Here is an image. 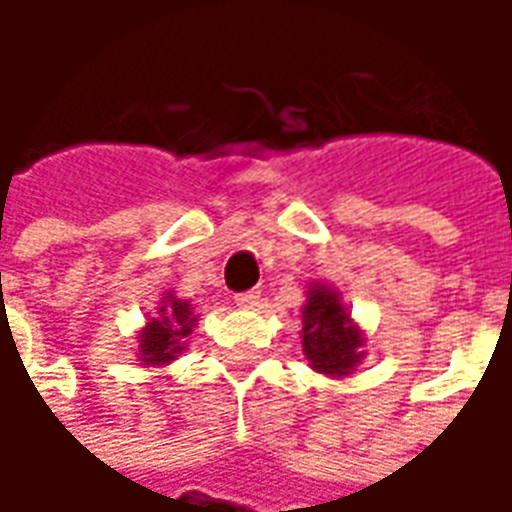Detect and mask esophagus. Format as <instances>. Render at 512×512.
<instances>
[{
  "label": "esophagus",
  "instance_id": "34e87169",
  "mask_svg": "<svg viewBox=\"0 0 512 512\" xmlns=\"http://www.w3.org/2000/svg\"><path fill=\"white\" fill-rule=\"evenodd\" d=\"M235 304H238V307H244V310H255L257 304H260V290H246V293H238V296H235Z\"/></svg>",
  "mask_w": 512,
  "mask_h": 512
}]
</instances>
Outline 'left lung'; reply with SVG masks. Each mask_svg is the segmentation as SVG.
<instances>
[{
    "mask_svg": "<svg viewBox=\"0 0 512 512\" xmlns=\"http://www.w3.org/2000/svg\"><path fill=\"white\" fill-rule=\"evenodd\" d=\"M301 321V351L315 373L332 378L351 376L365 359V332L354 323L340 293L326 282L310 285Z\"/></svg>",
    "mask_w": 512,
    "mask_h": 512,
    "instance_id": "obj_1",
    "label": "left lung"
}]
</instances>
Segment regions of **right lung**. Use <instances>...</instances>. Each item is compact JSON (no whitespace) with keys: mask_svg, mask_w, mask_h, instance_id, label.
I'll list each match as a JSON object with an SVG mask.
<instances>
[{"mask_svg":"<svg viewBox=\"0 0 512 512\" xmlns=\"http://www.w3.org/2000/svg\"><path fill=\"white\" fill-rule=\"evenodd\" d=\"M197 326V312L189 299L175 296V290L164 293L156 315H150L145 329L136 334V362L145 367H164L175 362L186 351V337Z\"/></svg>","mask_w":512,"mask_h":512,"instance_id":"1","label":"right lung"}]
</instances>
